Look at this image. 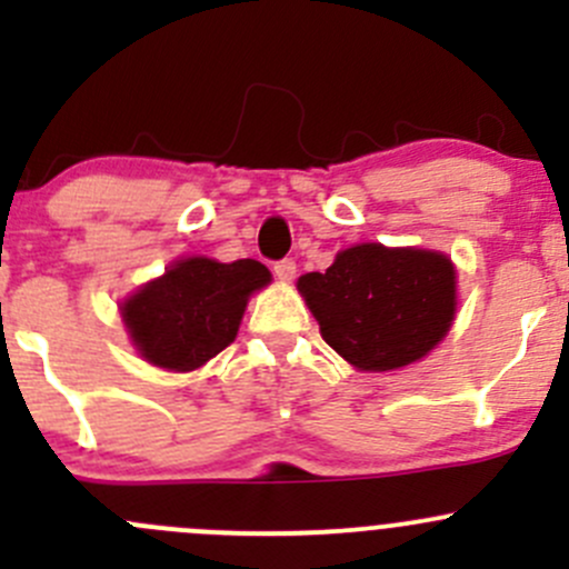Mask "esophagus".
Masks as SVG:
<instances>
[{
  "label": "esophagus",
  "mask_w": 569,
  "mask_h": 569,
  "mask_svg": "<svg viewBox=\"0 0 569 569\" xmlns=\"http://www.w3.org/2000/svg\"><path fill=\"white\" fill-rule=\"evenodd\" d=\"M274 274H278L280 280H295L297 274V263L291 261V258H283V261H274Z\"/></svg>",
  "instance_id": "34e87169"
}]
</instances>
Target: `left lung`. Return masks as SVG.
<instances>
[{
	"label": "left lung",
	"mask_w": 569,
	"mask_h": 569,
	"mask_svg": "<svg viewBox=\"0 0 569 569\" xmlns=\"http://www.w3.org/2000/svg\"><path fill=\"white\" fill-rule=\"evenodd\" d=\"M321 338L360 371L421 360L449 332L457 272L449 256L366 242L341 250L325 272L297 280Z\"/></svg>",
	"instance_id": "1"
}]
</instances>
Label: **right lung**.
<instances>
[{"instance_id":"add662e5","label":"right lung","mask_w":569,"mask_h":569,"mask_svg":"<svg viewBox=\"0 0 569 569\" xmlns=\"http://www.w3.org/2000/svg\"><path fill=\"white\" fill-rule=\"evenodd\" d=\"M269 280V269L252 258H181L131 295L120 313L140 358L159 369L192 371L237 338L250 295Z\"/></svg>"}]
</instances>
